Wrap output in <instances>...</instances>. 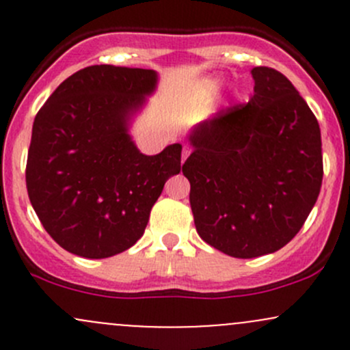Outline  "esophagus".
Instances as JSON below:
<instances>
[{
  "mask_svg": "<svg viewBox=\"0 0 350 350\" xmlns=\"http://www.w3.org/2000/svg\"><path fill=\"white\" fill-rule=\"evenodd\" d=\"M189 152H191V150H189V147H188V146H185V147H183V162L186 161V157H188Z\"/></svg>",
  "mask_w": 350,
  "mask_h": 350,
  "instance_id": "obj_1",
  "label": "esophagus"
}]
</instances>
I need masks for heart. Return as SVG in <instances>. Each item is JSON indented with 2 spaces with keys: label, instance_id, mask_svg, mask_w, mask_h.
I'll list each match as a JSON object with an SVG mask.
<instances>
[{
  "label": "heart",
  "instance_id": "heart-1",
  "mask_svg": "<svg viewBox=\"0 0 350 350\" xmlns=\"http://www.w3.org/2000/svg\"><path fill=\"white\" fill-rule=\"evenodd\" d=\"M215 84H217V81H211V83H208L206 86H204V88H206V90H211V88H213Z\"/></svg>",
  "mask_w": 350,
  "mask_h": 350
}]
</instances>
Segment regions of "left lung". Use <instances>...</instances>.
<instances>
[{"mask_svg":"<svg viewBox=\"0 0 350 350\" xmlns=\"http://www.w3.org/2000/svg\"><path fill=\"white\" fill-rule=\"evenodd\" d=\"M249 103L220 109L189 133L183 164L198 235L239 259L273 254L308 218L323 178L315 115L291 81L254 67Z\"/></svg>","mask_w":350,"mask_h":350,"instance_id":"left-lung-1","label":"left lung"}]
</instances>
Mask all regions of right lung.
<instances>
[{"label":"right lung","mask_w":350,"mask_h":350,"mask_svg":"<svg viewBox=\"0 0 350 350\" xmlns=\"http://www.w3.org/2000/svg\"><path fill=\"white\" fill-rule=\"evenodd\" d=\"M155 86L152 69L90 66L38 109L25 172L28 198L67 252L105 259L130 249L165 181L181 171V144L146 155L129 133Z\"/></svg>","instance_id":"obj_1"}]
</instances>
